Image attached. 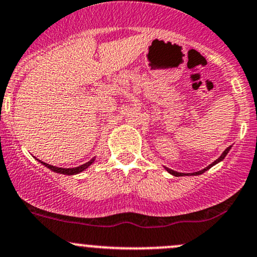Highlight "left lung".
Segmentation results:
<instances>
[{"label":"left lung","mask_w":257,"mask_h":257,"mask_svg":"<svg viewBox=\"0 0 257 257\" xmlns=\"http://www.w3.org/2000/svg\"><path fill=\"white\" fill-rule=\"evenodd\" d=\"M230 148H231V146H229V147H227L226 150L224 151L223 153H221V156H220V157H219L218 160H216V161H214V162L211 163V165H209L208 167H205L204 169H202V171H199V172H194V173H187V176H189V174H190V176H198V174H202V173H204L205 171H208L209 168H211V167H213L214 165H216V163H219V162H220V161H223L224 158H225V156L227 155V152H229V151H230ZM165 168L167 169V172H168V173H171L172 176H176V177H182V176H186V173H179V172H176V171H173V169H169V168H167V167H165Z\"/></svg>","instance_id":"left-lung-1"}]
</instances>
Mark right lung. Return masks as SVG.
Returning a JSON list of instances; mask_svg holds the SVG:
<instances>
[{
  "label": "right lung",
  "instance_id": "right-lung-1",
  "mask_svg": "<svg viewBox=\"0 0 257 257\" xmlns=\"http://www.w3.org/2000/svg\"><path fill=\"white\" fill-rule=\"evenodd\" d=\"M94 161H95V158H92V160L89 161V162L84 163V165L79 166V167H75V168H60V167H55V166H52V165H47V163L42 162V161H39V162H41L42 165L46 166L47 168H49L50 171L55 172V173L67 174V176H73V174H78V173H80V172L85 171V169L88 168L89 166H91V163H94Z\"/></svg>",
  "mask_w": 257,
  "mask_h": 257
}]
</instances>
